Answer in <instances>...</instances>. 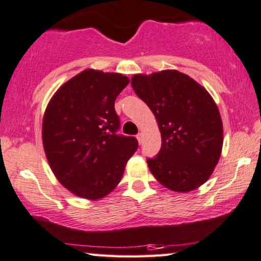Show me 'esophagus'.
I'll list each match as a JSON object with an SVG mask.
<instances>
[{
  "instance_id": "obj_1",
  "label": "esophagus",
  "mask_w": 261,
  "mask_h": 261,
  "mask_svg": "<svg viewBox=\"0 0 261 261\" xmlns=\"http://www.w3.org/2000/svg\"><path fill=\"white\" fill-rule=\"evenodd\" d=\"M136 138H137V141H138V143H142V142H143V135L142 134H138L137 136H136Z\"/></svg>"
}]
</instances>
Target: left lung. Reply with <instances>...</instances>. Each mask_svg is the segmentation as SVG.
I'll use <instances>...</instances> for the list:
<instances>
[{
    "label": "left lung",
    "mask_w": 261,
    "mask_h": 261,
    "mask_svg": "<svg viewBox=\"0 0 261 261\" xmlns=\"http://www.w3.org/2000/svg\"><path fill=\"white\" fill-rule=\"evenodd\" d=\"M161 133V150L148 167L162 186L190 192L207 181L221 158L223 124L209 92L189 75L162 70L131 77Z\"/></svg>",
    "instance_id": "1"
}]
</instances>
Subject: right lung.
Segmentation results:
<instances>
[{
    "label": "right lung",
    "instance_id": "obj_1",
    "mask_svg": "<svg viewBox=\"0 0 261 261\" xmlns=\"http://www.w3.org/2000/svg\"><path fill=\"white\" fill-rule=\"evenodd\" d=\"M128 82L118 72L86 69L63 83L47 103L41 128L45 155L58 181L75 196L106 197L137 150L136 138L116 134L114 101Z\"/></svg>",
    "mask_w": 261,
    "mask_h": 261
}]
</instances>
